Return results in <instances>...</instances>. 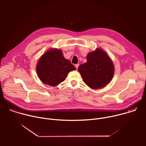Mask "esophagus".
Returning a JSON list of instances; mask_svg holds the SVG:
<instances>
[{
	"mask_svg": "<svg viewBox=\"0 0 146 146\" xmlns=\"http://www.w3.org/2000/svg\"><path fill=\"white\" fill-rule=\"evenodd\" d=\"M78 66H79V64H76V65H75V67H76V68L77 69H78Z\"/></svg>",
	"mask_w": 146,
	"mask_h": 146,
	"instance_id": "obj_1",
	"label": "esophagus"
}]
</instances>
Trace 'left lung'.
Listing matches in <instances>:
<instances>
[{"label": "left lung", "instance_id": "obj_1", "mask_svg": "<svg viewBox=\"0 0 146 146\" xmlns=\"http://www.w3.org/2000/svg\"><path fill=\"white\" fill-rule=\"evenodd\" d=\"M87 59L86 63L78 68L84 82L95 90L106 86L114 73V66L110 57L102 49L97 48L87 55Z\"/></svg>", "mask_w": 146, "mask_h": 146}]
</instances>
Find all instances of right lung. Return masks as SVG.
<instances>
[{
  "instance_id": "obj_1",
  "label": "right lung",
  "mask_w": 146,
  "mask_h": 146,
  "mask_svg": "<svg viewBox=\"0 0 146 146\" xmlns=\"http://www.w3.org/2000/svg\"><path fill=\"white\" fill-rule=\"evenodd\" d=\"M76 68L69 60L64 58L59 49L47 51L39 59L36 72L40 80L46 84L56 86L66 78Z\"/></svg>"
}]
</instances>
